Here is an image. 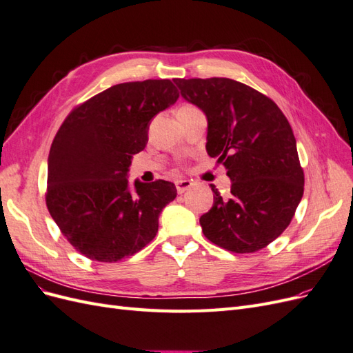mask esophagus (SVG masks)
<instances>
[{"label": "esophagus", "mask_w": 353, "mask_h": 353, "mask_svg": "<svg viewBox=\"0 0 353 353\" xmlns=\"http://www.w3.org/2000/svg\"><path fill=\"white\" fill-rule=\"evenodd\" d=\"M175 185H176L178 194H183V193H185L187 190L193 187V183H191L190 179H178V181H175Z\"/></svg>", "instance_id": "obj_1"}]
</instances>
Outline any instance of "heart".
Masks as SVG:
<instances>
[{
	"mask_svg": "<svg viewBox=\"0 0 353 353\" xmlns=\"http://www.w3.org/2000/svg\"><path fill=\"white\" fill-rule=\"evenodd\" d=\"M188 109H193V105H188V104L181 105V108L178 109V112H179V110H188Z\"/></svg>",
	"mask_w": 353,
	"mask_h": 353,
	"instance_id": "obj_1",
	"label": "heart"
}]
</instances>
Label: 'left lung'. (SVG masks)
<instances>
[{
	"instance_id": "8db88e82",
	"label": "left lung",
	"mask_w": 353,
	"mask_h": 353,
	"mask_svg": "<svg viewBox=\"0 0 353 353\" xmlns=\"http://www.w3.org/2000/svg\"><path fill=\"white\" fill-rule=\"evenodd\" d=\"M208 117L206 150L227 168L230 197L213 191L200 216L206 239L234 253H253L281 236L303 196V169L287 117L271 99L228 78L174 79Z\"/></svg>"
}]
</instances>
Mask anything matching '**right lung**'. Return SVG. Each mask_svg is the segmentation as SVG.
Returning <instances> with one entry per match:
<instances>
[{"label":"right lung","mask_w":353,"mask_h":353,"mask_svg":"<svg viewBox=\"0 0 353 353\" xmlns=\"http://www.w3.org/2000/svg\"><path fill=\"white\" fill-rule=\"evenodd\" d=\"M179 97L169 79L117 83L74 108L48 156L46 201L61 234L81 254L117 262L140 252L176 197L172 183L135 181L128 170L144 150L153 117Z\"/></svg>","instance_id":"right-lung-1"}]
</instances>
